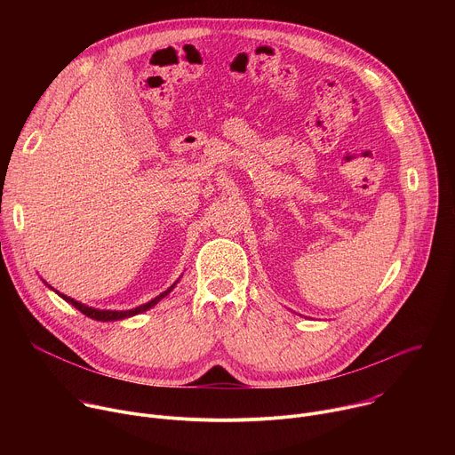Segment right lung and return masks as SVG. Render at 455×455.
<instances>
[{
  "mask_svg": "<svg viewBox=\"0 0 455 455\" xmlns=\"http://www.w3.org/2000/svg\"><path fill=\"white\" fill-rule=\"evenodd\" d=\"M180 281V279H178ZM178 281L172 284V286H169L164 293H160L158 297H155V299H151L149 302H146V304H140V306H137V307H133V309H125V311H116V309H99V307H92V306H86V304H83V302H79V300H76V299H72V297H68V295H64V293H60V291H57V290H53L46 281H43L52 291H55L60 299H64L67 300L68 304H72L74 307H77L83 315H86V316H90V318H93V320H99V322H115V320H122V318H129V316H135V315H139V313H144V311H148V309H151L153 306H156L164 297H167L172 290H174V286L178 284Z\"/></svg>",
  "mask_w": 455,
  "mask_h": 455,
  "instance_id": "obj_1",
  "label": "right lung"
}]
</instances>
